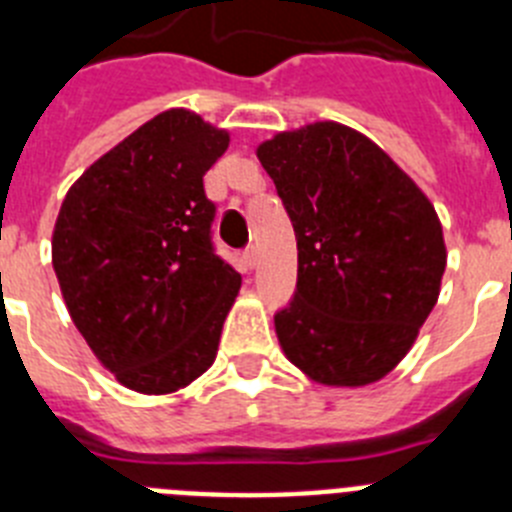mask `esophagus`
<instances>
[{"mask_svg":"<svg viewBox=\"0 0 512 512\" xmlns=\"http://www.w3.org/2000/svg\"><path fill=\"white\" fill-rule=\"evenodd\" d=\"M243 261H246L248 269H256V266H259V251H256V246H248L246 251H243Z\"/></svg>","mask_w":512,"mask_h":512,"instance_id":"esophagus-1","label":"esophagus"}]
</instances>
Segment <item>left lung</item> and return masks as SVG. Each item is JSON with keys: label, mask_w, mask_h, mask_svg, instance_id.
<instances>
[{"label": "left lung", "mask_w": 512, "mask_h": 512, "mask_svg": "<svg viewBox=\"0 0 512 512\" xmlns=\"http://www.w3.org/2000/svg\"><path fill=\"white\" fill-rule=\"evenodd\" d=\"M297 238V292L274 315L284 356L325 387L395 369L431 315L446 271L436 207L374 140L310 122L256 148Z\"/></svg>", "instance_id": "obj_1"}]
</instances>
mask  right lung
I'll return each instance as SVG.
<instances>
[{"mask_svg":"<svg viewBox=\"0 0 512 512\" xmlns=\"http://www.w3.org/2000/svg\"><path fill=\"white\" fill-rule=\"evenodd\" d=\"M228 143L197 112H161L97 158L56 217L53 269L71 320L140 395H171L210 369L241 289L212 251L202 184Z\"/></svg>","mask_w":512,"mask_h":512,"instance_id":"1","label":"right lung"}]
</instances>
